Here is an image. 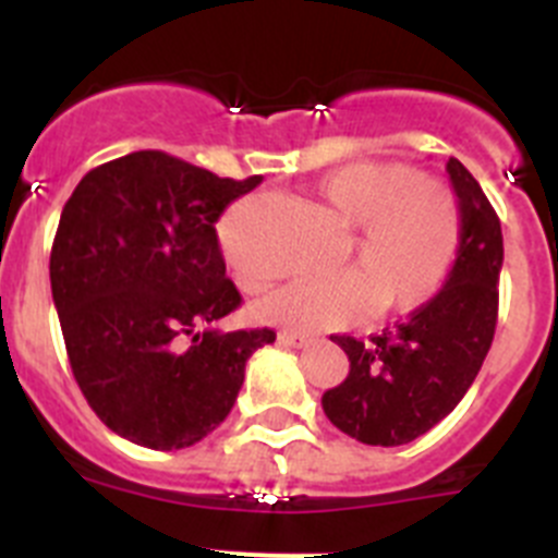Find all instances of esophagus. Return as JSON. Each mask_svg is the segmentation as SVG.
Segmentation results:
<instances>
[{
    "instance_id": "34e87169",
    "label": "esophagus",
    "mask_w": 558,
    "mask_h": 558,
    "mask_svg": "<svg viewBox=\"0 0 558 558\" xmlns=\"http://www.w3.org/2000/svg\"><path fill=\"white\" fill-rule=\"evenodd\" d=\"M279 343H284V347H293V349H302V347H307L310 338L307 335H295V332H279Z\"/></svg>"
}]
</instances>
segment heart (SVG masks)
<instances>
[{"instance_id": "heart-1", "label": "heart", "mask_w": 558, "mask_h": 558, "mask_svg": "<svg viewBox=\"0 0 558 558\" xmlns=\"http://www.w3.org/2000/svg\"><path fill=\"white\" fill-rule=\"evenodd\" d=\"M313 198L335 223L352 229V270L284 284L254 302L256 322L315 335L349 327L368 310L411 313L445 288L463 236L461 204L450 186L405 165L354 161L327 172L313 186ZM223 254L245 290L270 282V270L234 231L223 234Z\"/></svg>"}]
</instances>
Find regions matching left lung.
<instances>
[{"label":"left lung","mask_w":558,"mask_h":558,"mask_svg":"<svg viewBox=\"0 0 558 558\" xmlns=\"http://www.w3.org/2000/svg\"><path fill=\"white\" fill-rule=\"evenodd\" d=\"M447 172L463 236L445 288L368 340L332 338L347 352L349 377L324 393L322 405L338 430L363 445L399 447L436 427L470 391L495 338L500 218L461 161H447Z\"/></svg>","instance_id":"left-lung-1"}]
</instances>
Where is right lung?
Listing matches in <instances>:
<instances>
[{
    "mask_svg": "<svg viewBox=\"0 0 558 558\" xmlns=\"http://www.w3.org/2000/svg\"><path fill=\"white\" fill-rule=\"evenodd\" d=\"M263 184L136 150L88 170L49 254L69 366L106 427L150 450H184L229 416L245 363L274 329L218 332L243 295L215 223Z\"/></svg>",
    "mask_w": 558,
    "mask_h": 558,
    "instance_id": "1",
    "label": "right lung"
}]
</instances>
